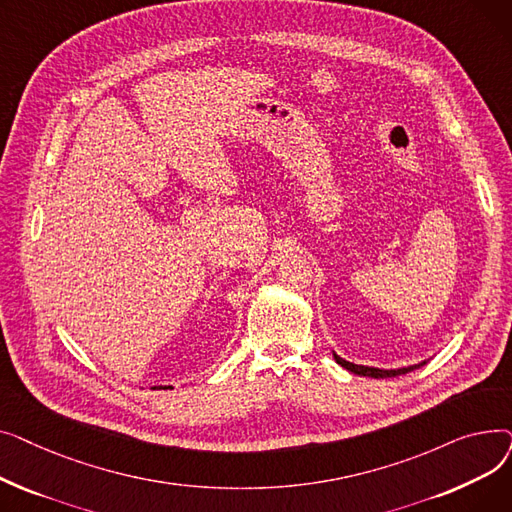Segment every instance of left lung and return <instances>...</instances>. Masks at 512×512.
<instances>
[{"label":"left lung","mask_w":512,"mask_h":512,"mask_svg":"<svg viewBox=\"0 0 512 512\" xmlns=\"http://www.w3.org/2000/svg\"><path fill=\"white\" fill-rule=\"evenodd\" d=\"M336 363L342 365L344 369H348L351 373H357V375H365V378H396V375H402V373H409L421 365H425V361L421 365H411V367H400V369H378V367H365V365H355V363H348L344 359H340L338 355H334Z\"/></svg>","instance_id":"left-lung-1"}]
</instances>
